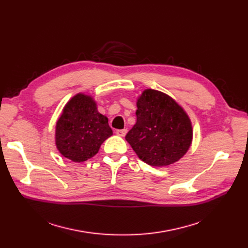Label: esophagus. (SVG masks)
Listing matches in <instances>:
<instances>
[{"instance_id": "obj_1", "label": "esophagus", "mask_w": 248, "mask_h": 248, "mask_svg": "<svg viewBox=\"0 0 248 248\" xmlns=\"http://www.w3.org/2000/svg\"><path fill=\"white\" fill-rule=\"evenodd\" d=\"M126 133H127V131H126L125 128H124V129H117V131L115 132V134L117 136H120V137H124L126 135Z\"/></svg>"}]
</instances>
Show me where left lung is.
Segmentation results:
<instances>
[{"instance_id": "left-lung-1", "label": "left lung", "mask_w": 248, "mask_h": 248, "mask_svg": "<svg viewBox=\"0 0 248 248\" xmlns=\"http://www.w3.org/2000/svg\"><path fill=\"white\" fill-rule=\"evenodd\" d=\"M137 123L125 140L148 165L163 167L179 161L192 142L189 116L169 95L146 89L139 97Z\"/></svg>"}]
</instances>
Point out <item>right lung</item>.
I'll return each mask as SVG.
<instances>
[{
    "instance_id": "1",
    "label": "right lung",
    "mask_w": 248,
    "mask_h": 248,
    "mask_svg": "<svg viewBox=\"0 0 248 248\" xmlns=\"http://www.w3.org/2000/svg\"><path fill=\"white\" fill-rule=\"evenodd\" d=\"M111 135L108 117L98 112L93 97L78 93L67 102L56 124V147L65 158L84 162Z\"/></svg>"
}]
</instances>
